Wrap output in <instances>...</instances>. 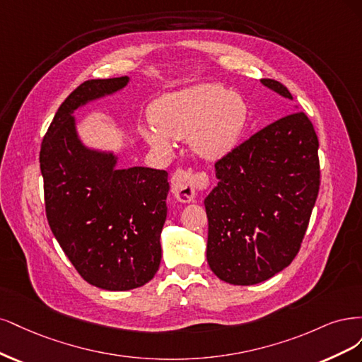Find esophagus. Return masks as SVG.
Masks as SVG:
<instances>
[{"label": "esophagus", "mask_w": 362, "mask_h": 362, "mask_svg": "<svg viewBox=\"0 0 362 362\" xmlns=\"http://www.w3.org/2000/svg\"><path fill=\"white\" fill-rule=\"evenodd\" d=\"M209 186V176L204 171L194 173L186 170H176L171 177V194L180 203L192 202L198 191Z\"/></svg>", "instance_id": "esophagus-1"}]
</instances>
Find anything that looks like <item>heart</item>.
Listing matches in <instances>:
<instances>
[{
    "instance_id": "obj_1",
    "label": "heart",
    "mask_w": 362,
    "mask_h": 362,
    "mask_svg": "<svg viewBox=\"0 0 362 362\" xmlns=\"http://www.w3.org/2000/svg\"><path fill=\"white\" fill-rule=\"evenodd\" d=\"M155 126L143 127L146 141L170 151L173 139L189 138L198 156L215 160L236 147L248 119L245 100L219 84H198L170 93L150 111Z\"/></svg>"
}]
</instances>
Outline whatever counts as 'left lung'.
Masks as SVG:
<instances>
[{
	"instance_id": "1",
	"label": "left lung",
	"mask_w": 362,
	"mask_h": 362,
	"mask_svg": "<svg viewBox=\"0 0 362 362\" xmlns=\"http://www.w3.org/2000/svg\"><path fill=\"white\" fill-rule=\"evenodd\" d=\"M262 84L293 100L275 79ZM319 139L293 111L215 162L218 185L206 197L207 263L226 283L252 286L299 252L320 186Z\"/></svg>"
}]
</instances>
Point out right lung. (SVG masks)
<instances>
[{
    "mask_svg": "<svg viewBox=\"0 0 362 362\" xmlns=\"http://www.w3.org/2000/svg\"><path fill=\"white\" fill-rule=\"evenodd\" d=\"M127 83L129 78L120 76L76 87L55 112L40 147L45 209L54 236L87 283L112 291L141 287L159 269L168 173L117 170L112 153L79 141L72 112Z\"/></svg>",
    "mask_w": 362,
    "mask_h": 362,
    "instance_id": "add662e5",
    "label": "right lung"
}]
</instances>
